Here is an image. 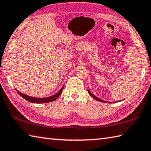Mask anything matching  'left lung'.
Returning a JSON list of instances; mask_svg holds the SVG:
<instances>
[{
	"mask_svg": "<svg viewBox=\"0 0 151 151\" xmlns=\"http://www.w3.org/2000/svg\"><path fill=\"white\" fill-rule=\"evenodd\" d=\"M88 94H90V95H91L92 97H93V98H94V99H96V101H101V102H103V103H107V102H106V101H103V100H101V99H99V98H97L96 96H95L94 95V94H92V93H91L90 91H89L88 89Z\"/></svg>",
	"mask_w": 151,
	"mask_h": 151,
	"instance_id": "left-lung-1",
	"label": "left lung"
}]
</instances>
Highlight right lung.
<instances>
[{
  "instance_id": "obj_1",
  "label": "right lung",
  "mask_w": 151,
  "mask_h": 151,
  "mask_svg": "<svg viewBox=\"0 0 151 151\" xmlns=\"http://www.w3.org/2000/svg\"><path fill=\"white\" fill-rule=\"evenodd\" d=\"M63 88H64V85L63 86L62 88H61L57 93H56L55 94H54V95H52V96L47 97V98H35V97L27 96V95H26V94H24L21 93H20V92L18 91H17V92H18V93H19L20 95L22 97V98L25 99V100H27L29 102H31V103H49V102L54 101L56 100V99H57L58 98V96H59L61 94V93H62Z\"/></svg>"
}]
</instances>
